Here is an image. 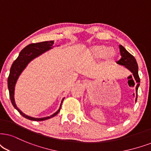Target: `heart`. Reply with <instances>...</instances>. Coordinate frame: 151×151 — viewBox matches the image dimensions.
Wrapping results in <instances>:
<instances>
[{"instance_id":"heart-1","label":"heart","mask_w":151,"mask_h":151,"mask_svg":"<svg viewBox=\"0 0 151 151\" xmlns=\"http://www.w3.org/2000/svg\"><path fill=\"white\" fill-rule=\"evenodd\" d=\"M91 54L95 58H101L104 57L108 61H111L117 56V53L113 48H109L104 45L93 46L90 49Z\"/></svg>"}]
</instances>
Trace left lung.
Instances as JSON below:
<instances>
[{
    "instance_id": "obj_1",
    "label": "left lung",
    "mask_w": 151,
    "mask_h": 151,
    "mask_svg": "<svg viewBox=\"0 0 151 151\" xmlns=\"http://www.w3.org/2000/svg\"><path fill=\"white\" fill-rule=\"evenodd\" d=\"M120 52H121V58L120 59L117 63L121 65L125 66L127 70H129L133 74L135 81L137 82V86H136V102L137 100V91H138V88L140 84V79H139V74H138V65H137L136 59L132 55L130 54L126 49H125L122 45H119Z\"/></svg>"
}]
</instances>
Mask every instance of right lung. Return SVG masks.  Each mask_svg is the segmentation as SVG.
Here are the masks:
<instances>
[{
  "instance_id": "1",
  "label": "right lung",
  "mask_w": 151,
  "mask_h": 151,
  "mask_svg": "<svg viewBox=\"0 0 151 151\" xmlns=\"http://www.w3.org/2000/svg\"><path fill=\"white\" fill-rule=\"evenodd\" d=\"M53 44H54V42L53 41H46L42 42L30 44L29 45L26 46L25 48H24L22 51H21L19 54V56L17 57V58L14 60V63H13L12 67H11L10 68V72H9L8 79H7V86H8L9 98H10L11 102H12L14 107L19 112L21 115L24 116V118H27L28 120H31V121H45V120L49 119V118L56 116L57 114L59 113L60 108H61V104L64 98L63 99L59 109L56 112H55L54 114H52L51 116L44 118L30 117V116H28L23 113L22 111L17 107L16 104H15L14 98L15 84H16L17 79H18L21 73L23 72V70L26 68L27 65L32 60H33L34 58H36V57L39 56L40 55L42 54L43 53L46 52L47 51H48L49 49L52 48Z\"/></svg>"
}]
</instances>
